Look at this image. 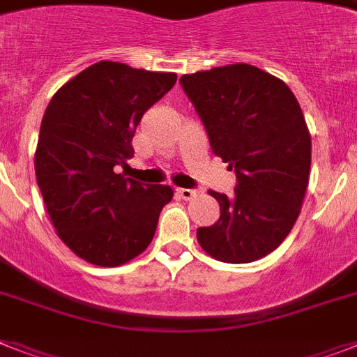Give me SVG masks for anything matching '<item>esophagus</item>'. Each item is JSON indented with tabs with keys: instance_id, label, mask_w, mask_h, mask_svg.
<instances>
[{
	"instance_id": "1",
	"label": "esophagus",
	"mask_w": 357,
	"mask_h": 357,
	"mask_svg": "<svg viewBox=\"0 0 357 357\" xmlns=\"http://www.w3.org/2000/svg\"><path fill=\"white\" fill-rule=\"evenodd\" d=\"M176 193H178V197L184 200H190L197 195L195 190H185V188H178V190H176Z\"/></svg>"
}]
</instances>
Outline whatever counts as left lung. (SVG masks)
Listing matches in <instances>:
<instances>
[{
    "instance_id": "left-lung-1",
    "label": "left lung",
    "mask_w": 357,
    "mask_h": 357,
    "mask_svg": "<svg viewBox=\"0 0 357 357\" xmlns=\"http://www.w3.org/2000/svg\"><path fill=\"white\" fill-rule=\"evenodd\" d=\"M181 84L213 153L237 176L234 197L208 191L220 217L197 229V241L222 263L257 261L288 237L301 213L312 160L301 105L282 79L248 63L184 75Z\"/></svg>"
}]
</instances>
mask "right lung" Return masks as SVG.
<instances>
[{
	"label": "right lung",
	"instance_id": "add662e5",
	"mask_svg": "<svg viewBox=\"0 0 357 357\" xmlns=\"http://www.w3.org/2000/svg\"><path fill=\"white\" fill-rule=\"evenodd\" d=\"M175 73L98 61L56 91L41 120L34 169L58 237L96 266H120L144 252L169 185L114 172L132 155L142 114L172 89Z\"/></svg>",
	"mask_w": 357,
	"mask_h": 357
}]
</instances>
